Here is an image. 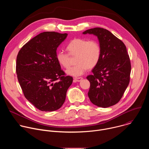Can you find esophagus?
<instances>
[{
    "instance_id": "34e87169",
    "label": "esophagus",
    "mask_w": 149,
    "mask_h": 149,
    "mask_svg": "<svg viewBox=\"0 0 149 149\" xmlns=\"http://www.w3.org/2000/svg\"><path fill=\"white\" fill-rule=\"evenodd\" d=\"M82 79H83L82 77H78V78H75L74 81V82H80Z\"/></svg>"
}]
</instances>
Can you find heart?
Segmentation results:
<instances>
[{
  "label": "heart",
  "instance_id": "b5f03b06",
  "mask_svg": "<svg viewBox=\"0 0 149 149\" xmlns=\"http://www.w3.org/2000/svg\"><path fill=\"white\" fill-rule=\"evenodd\" d=\"M67 49L71 56H77V65L66 71V73L71 76L77 77L83 75L87 69L94 68L100 59L101 47L95 40L75 38L67 45ZM69 54L62 51L56 54V60L63 68H67L70 65Z\"/></svg>",
  "mask_w": 149,
  "mask_h": 149
}]
</instances>
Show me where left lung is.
I'll use <instances>...</instances> for the list:
<instances>
[{"label":"left lung","mask_w":149,"mask_h":149,"mask_svg":"<svg viewBox=\"0 0 149 149\" xmlns=\"http://www.w3.org/2000/svg\"><path fill=\"white\" fill-rule=\"evenodd\" d=\"M96 36L101 47V56L93 74L88 93L91 102L107 108L117 104L129 86L131 72L129 56L123 42L109 31L95 28L82 32Z\"/></svg>","instance_id":"left-lung-1"}]
</instances>
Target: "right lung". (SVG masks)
I'll use <instances>...</instances> for the list:
<instances>
[{"label":"right lung","instance_id":"obj_1","mask_svg":"<svg viewBox=\"0 0 149 149\" xmlns=\"http://www.w3.org/2000/svg\"><path fill=\"white\" fill-rule=\"evenodd\" d=\"M67 33L45 32L23 46L16 58V71L26 98L42 111L62 107L73 78L65 76L56 58Z\"/></svg>","mask_w":149,"mask_h":149}]
</instances>
